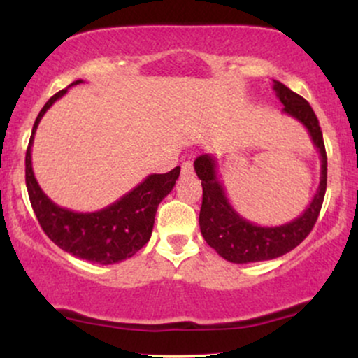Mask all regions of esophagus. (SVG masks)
Segmentation results:
<instances>
[{
	"mask_svg": "<svg viewBox=\"0 0 358 358\" xmlns=\"http://www.w3.org/2000/svg\"><path fill=\"white\" fill-rule=\"evenodd\" d=\"M182 175L188 176V175H193V163L192 162H185L182 165Z\"/></svg>",
	"mask_w": 358,
	"mask_h": 358,
	"instance_id": "esophagus-1",
	"label": "esophagus"
}]
</instances>
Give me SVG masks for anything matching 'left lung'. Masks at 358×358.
<instances>
[{"label":"left lung","instance_id":"1","mask_svg":"<svg viewBox=\"0 0 358 358\" xmlns=\"http://www.w3.org/2000/svg\"><path fill=\"white\" fill-rule=\"evenodd\" d=\"M273 89L276 90L278 99L285 106L282 113L294 117L306 127L311 141L318 150L320 162H322L320 185L313 200L301 215L276 227H261L245 220L234 210L219 178L215 156H199L193 166L199 178L202 180L203 188L202 208L199 217L200 231L207 244L215 249L219 256L236 264L276 259L301 244L318 219L327 192V151H324L322 127L318 124L316 114L301 96L287 89L279 80H273Z\"/></svg>","mask_w":358,"mask_h":358}]
</instances>
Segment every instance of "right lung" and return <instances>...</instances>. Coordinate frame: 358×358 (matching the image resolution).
Instances as JSON below:
<instances>
[{
    "instance_id": "1",
    "label": "right lung",
    "mask_w": 358,
    "mask_h": 358,
    "mask_svg": "<svg viewBox=\"0 0 358 358\" xmlns=\"http://www.w3.org/2000/svg\"><path fill=\"white\" fill-rule=\"evenodd\" d=\"M80 82L84 80L72 82L69 87ZM69 87L52 96L35 119L27 156H24V180H27L28 196L43 232L53 244L85 261L104 266L114 264L134 256L150 241L156 208L168 193L173 190L175 182L180 176V166L168 173L148 175L138 187L102 210L82 213L53 203L35 178L31 168V145L40 119L52 108L53 102L67 94Z\"/></svg>"
}]
</instances>
